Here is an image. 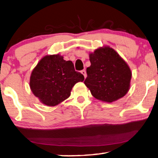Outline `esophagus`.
<instances>
[{"label":"esophagus","instance_id":"34e87169","mask_svg":"<svg viewBox=\"0 0 158 158\" xmlns=\"http://www.w3.org/2000/svg\"><path fill=\"white\" fill-rule=\"evenodd\" d=\"M81 73L83 74V75L84 76V78H86V77H87V74H86V71H85V69H84V70H81Z\"/></svg>","mask_w":158,"mask_h":158}]
</instances>
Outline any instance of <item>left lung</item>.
Listing matches in <instances>:
<instances>
[{
	"label": "left lung",
	"mask_w": 158,
	"mask_h": 158,
	"mask_svg": "<svg viewBox=\"0 0 158 158\" xmlns=\"http://www.w3.org/2000/svg\"><path fill=\"white\" fill-rule=\"evenodd\" d=\"M90 67L84 84L98 100L113 102L127 94L130 87L132 72L127 63L109 46L89 53Z\"/></svg>",
	"instance_id": "obj_1"
}]
</instances>
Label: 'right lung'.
Wrapping results in <instances>:
<instances>
[{
  "label": "right lung",
  "mask_w": 158,
  "mask_h": 158,
  "mask_svg": "<svg viewBox=\"0 0 158 158\" xmlns=\"http://www.w3.org/2000/svg\"><path fill=\"white\" fill-rule=\"evenodd\" d=\"M84 80V75L75 71L73 63L57 53L41 58L32 71L29 84L41 103L54 106L68 99L74 85Z\"/></svg>",
  "instance_id": "obj_1"
}]
</instances>
